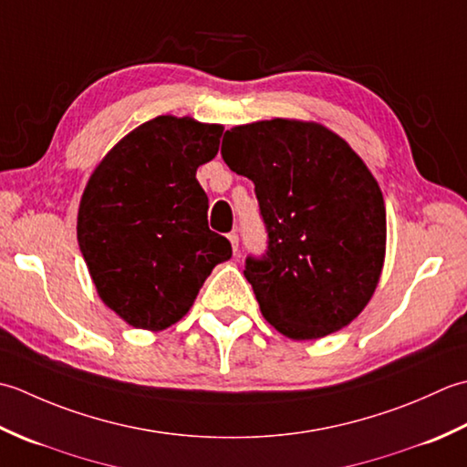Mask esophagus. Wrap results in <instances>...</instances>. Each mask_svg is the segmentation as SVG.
I'll use <instances>...</instances> for the list:
<instances>
[{"label": "esophagus", "mask_w": 467, "mask_h": 467, "mask_svg": "<svg viewBox=\"0 0 467 467\" xmlns=\"http://www.w3.org/2000/svg\"><path fill=\"white\" fill-rule=\"evenodd\" d=\"M227 240H230V244H232V247H234V252H237V247H240V235H237V232L227 234Z\"/></svg>", "instance_id": "34e87169"}]
</instances>
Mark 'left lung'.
<instances>
[{"instance_id":"1","label":"left lung","mask_w":467,"mask_h":467,"mask_svg":"<svg viewBox=\"0 0 467 467\" xmlns=\"http://www.w3.org/2000/svg\"><path fill=\"white\" fill-rule=\"evenodd\" d=\"M222 157L254 181L268 250L244 275L264 318L294 340L353 322L380 278L387 217L379 183L345 139L317 122L225 130Z\"/></svg>"}]
</instances>
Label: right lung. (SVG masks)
Segmentation results:
<instances>
[{"mask_svg":"<svg viewBox=\"0 0 467 467\" xmlns=\"http://www.w3.org/2000/svg\"><path fill=\"white\" fill-rule=\"evenodd\" d=\"M222 125L189 117L142 122L100 161L78 209V245L99 296L135 328L163 330L192 308L232 244L209 230L197 167Z\"/></svg>","mask_w":467,"mask_h":467,"instance_id":"obj_1","label":"right lung"}]
</instances>
